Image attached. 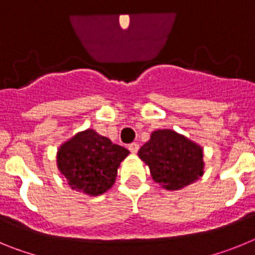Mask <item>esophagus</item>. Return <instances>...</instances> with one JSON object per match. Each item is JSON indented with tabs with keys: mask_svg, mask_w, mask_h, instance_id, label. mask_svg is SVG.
Masks as SVG:
<instances>
[{
	"mask_svg": "<svg viewBox=\"0 0 255 255\" xmlns=\"http://www.w3.org/2000/svg\"><path fill=\"white\" fill-rule=\"evenodd\" d=\"M129 150L131 153H138V150H139V144L138 143H131V144H129Z\"/></svg>",
	"mask_w": 255,
	"mask_h": 255,
	"instance_id": "34e87169",
	"label": "esophagus"
}]
</instances>
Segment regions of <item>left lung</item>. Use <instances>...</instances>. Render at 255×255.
<instances>
[{"label":"left lung","mask_w":255,"mask_h":255,"mask_svg":"<svg viewBox=\"0 0 255 255\" xmlns=\"http://www.w3.org/2000/svg\"><path fill=\"white\" fill-rule=\"evenodd\" d=\"M152 179L167 190H179L204 172L203 148L170 129L155 130L138 152Z\"/></svg>","instance_id":"obj_1"}]
</instances>
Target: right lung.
Returning a JSON list of instances; mask_svg holds the SVG:
<instances>
[{
	"mask_svg": "<svg viewBox=\"0 0 255 255\" xmlns=\"http://www.w3.org/2000/svg\"><path fill=\"white\" fill-rule=\"evenodd\" d=\"M129 153L96 130L87 129L61 144L56 158L71 189L97 197L112 188L117 168Z\"/></svg>",
	"mask_w": 255,
	"mask_h": 255,
	"instance_id": "add662e5",
	"label": "right lung"
}]
</instances>
